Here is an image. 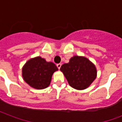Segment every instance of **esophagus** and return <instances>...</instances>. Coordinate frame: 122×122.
<instances>
[{"label": "esophagus", "instance_id": "34e87169", "mask_svg": "<svg viewBox=\"0 0 122 122\" xmlns=\"http://www.w3.org/2000/svg\"><path fill=\"white\" fill-rule=\"evenodd\" d=\"M56 66H57V68H58L59 70V69H60V68H61V63L57 64V65H56Z\"/></svg>", "mask_w": 122, "mask_h": 122}]
</instances>
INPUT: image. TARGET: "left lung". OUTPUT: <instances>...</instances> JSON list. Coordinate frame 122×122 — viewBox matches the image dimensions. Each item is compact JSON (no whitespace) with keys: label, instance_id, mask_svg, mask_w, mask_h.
I'll list each match as a JSON object with an SVG mask.
<instances>
[{"label":"left lung","instance_id":"8db88e82","mask_svg":"<svg viewBox=\"0 0 122 122\" xmlns=\"http://www.w3.org/2000/svg\"><path fill=\"white\" fill-rule=\"evenodd\" d=\"M60 70L65 75L71 87L78 90L87 88L96 78L95 66L83 57L73 56L68 63L61 66Z\"/></svg>","mask_w":122,"mask_h":122}]
</instances>
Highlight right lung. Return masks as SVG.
<instances>
[{"label":"right lung","mask_w":122,"mask_h":122,"mask_svg":"<svg viewBox=\"0 0 122 122\" xmlns=\"http://www.w3.org/2000/svg\"><path fill=\"white\" fill-rule=\"evenodd\" d=\"M58 70L52 62H47L41 57L31 59L23 68L24 80L31 87L37 89H45L49 85L52 75Z\"/></svg>","instance_id":"1"}]
</instances>
